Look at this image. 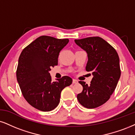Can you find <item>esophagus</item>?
Returning a JSON list of instances; mask_svg holds the SVG:
<instances>
[{"mask_svg":"<svg viewBox=\"0 0 135 135\" xmlns=\"http://www.w3.org/2000/svg\"><path fill=\"white\" fill-rule=\"evenodd\" d=\"M78 83V80H76V79H73V84H77Z\"/></svg>","mask_w":135,"mask_h":135,"instance_id":"obj_1","label":"esophagus"}]
</instances>
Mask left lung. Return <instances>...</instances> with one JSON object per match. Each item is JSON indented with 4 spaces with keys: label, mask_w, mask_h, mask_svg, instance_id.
I'll return each instance as SVG.
<instances>
[{
    "label": "left lung",
    "mask_w": 135,
    "mask_h": 135,
    "mask_svg": "<svg viewBox=\"0 0 135 135\" xmlns=\"http://www.w3.org/2000/svg\"><path fill=\"white\" fill-rule=\"evenodd\" d=\"M74 42L87 53L86 70L93 76L90 85L79 81L83 89L78 94V100L86 108H97L109 99L120 78L118 54L109 43L99 37L76 39Z\"/></svg>",
    "instance_id": "left-lung-1"
}]
</instances>
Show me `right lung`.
<instances>
[{
  "label": "right lung",
  "mask_w": 135,
  "mask_h": 135,
  "mask_svg": "<svg viewBox=\"0 0 135 135\" xmlns=\"http://www.w3.org/2000/svg\"><path fill=\"white\" fill-rule=\"evenodd\" d=\"M69 39L40 36L22 51L18 61L16 76L26 100L42 111L57 107L62 90L72 84L69 76L52 81L49 71L57 66L60 51Z\"/></svg>",
  "instance_id": "1"
}]
</instances>
